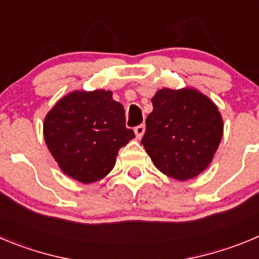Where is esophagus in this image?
<instances>
[{
	"label": "esophagus",
	"instance_id": "34e87169",
	"mask_svg": "<svg viewBox=\"0 0 259 259\" xmlns=\"http://www.w3.org/2000/svg\"><path fill=\"white\" fill-rule=\"evenodd\" d=\"M135 134H136V137L137 139H141L142 136H144V134H145V125L141 124V125H137V127H135Z\"/></svg>",
	"mask_w": 259,
	"mask_h": 259
}]
</instances>
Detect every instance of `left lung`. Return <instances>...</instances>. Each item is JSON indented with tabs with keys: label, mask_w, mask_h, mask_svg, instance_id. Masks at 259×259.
I'll return each instance as SVG.
<instances>
[{
	"label": "left lung",
	"mask_w": 259,
	"mask_h": 259,
	"mask_svg": "<svg viewBox=\"0 0 259 259\" xmlns=\"http://www.w3.org/2000/svg\"><path fill=\"white\" fill-rule=\"evenodd\" d=\"M141 144L154 165L186 181L208 168L224 136V119L209 97L193 87L162 89L151 99Z\"/></svg>",
	"instance_id": "left-lung-1"
}]
</instances>
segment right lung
<instances>
[{"label":"right lung","mask_w":259,"mask_h":259,"mask_svg":"<svg viewBox=\"0 0 259 259\" xmlns=\"http://www.w3.org/2000/svg\"><path fill=\"white\" fill-rule=\"evenodd\" d=\"M44 136L64 175L87 185L108 176L135 134L113 92L95 90L61 97L45 117Z\"/></svg>","instance_id":"obj_1"}]
</instances>
